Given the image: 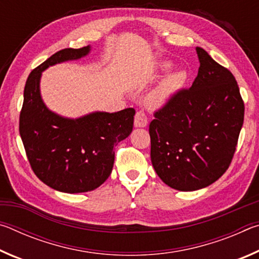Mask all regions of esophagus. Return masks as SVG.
I'll return each instance as SVG.
<instances>
[{
    "instance_id": "esophagus-1",
    "label": "esophagus",
    "mask_w": 259,
    "mask_h": 259,
    "mask_svg": "<svg viewBox=\"0 0 259 259\" xmlns=\"http://www.w3.org/2000/svg\"><path fill=\"white\" fill-rule=\"evenodd\" d=\"M135 125L143 128V126L147 125V116L143 111H138L135 115Z\"/></svg>"
}]
</instances>
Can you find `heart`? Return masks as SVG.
<instances>
[{"label": "heart", "mask_w": 259, "mask_h": 259, "mask_svg": "<svg viewBox=\"0 0 259 259\" xmlns=\"http://www.w3.org/2000/svg\"><path fill=\"white\" fill-rule=\"evenodd\" d=\"M163 68H169L170 64L164 63L162 65ZM186 75L184 72H177L174 73L168 77H165L163 81L160 83V85L153 91V93L148 96V104L152 107H159L163 105L166 100H168L174 94L183 87L184 82H185Z\"/></svg>", "instance_id": "heart-1"}]
</instances>
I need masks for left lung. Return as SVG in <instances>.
Here are the masks:
<instances>
[{
  "mask_svg": "<svg viewBox=\"0 0 259 259\" xmlns=\"http://www.w3.org/2000/svg\"><path fill=\"white\" fill-rule=\"evenodd\" d=\"M200 67L191 88H182L154 112L151 160L162 182L195 191L221 178L233 159L244 119L235 77L196 48Z\"/></svg>",
  "mask_w": 259,
  "mask_h": 259,
  "instance_id": "8db88e82",
  "label": "left lung"
}]
</instances>
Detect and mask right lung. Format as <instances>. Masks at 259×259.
I'll return each instance as SVG.
<instances>
[{"instance_id": "1", "label": "right lung", "mask_w": 259, "mask_h": 259, "mask_svg": "<svg viewBox=\"0 0 259 259\" xmlns=\"http://www.w3.org/2000/svg\"><path fill=\"white\" fill-rule=\"evenodd\" d=\"M89 50V46L66 48L34 68L26 81L19 115V133L30 168L46 185L65 193L89 192L102 185L112 172L114 148L134 126V108L69 120L43 104L41 72L57 63L81 58Z\"/></svg>"}]
</instances>
